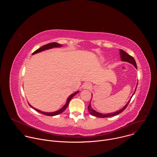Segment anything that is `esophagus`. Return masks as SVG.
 <instances>
[{"label": "esophagus", "mask_w": 157, "mask_h": 157, "mask_svg": "<svg viewBox=\"0 0 157 157\" xmlns=\"http://www.w3.org/2000/svg\"><path fill=\"white\" fill-rule=\"evenodd\" d=\"M91 87V84L89 82H85L82 85V88L84 89H90Z\"/></svg>", "instance_id": "esophagus-1"}]
</instances>
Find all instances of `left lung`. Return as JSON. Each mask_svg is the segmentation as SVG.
<instances>
[{
	"mask_svg": "<svg viewBox=\"0 0 157 157\" xmlns=\"http://www.w3.org/2000/svg\"><path fill=\"white\" fill-rule=\"evenodd\" d=\"M120 51V56H121V60L122 61H127V62H128L131 64H132L134 66L136 67V68H137V64H136V62L135 61V59H134V58L129 55L128 53H127L126 52H125L124 50H119ZM136 89H137V87H136ZM136 92V91H135ZM134 93L133 94V95L134 94ZM132 95V96H133ZM132 96L131 97V98H132ZM131 98L128 101V102L126 104V105L121 110H119V111H117L116 112V113H110V114H101V113H98V112L95 111L93 109H92V107H91V104H89V105H88L87 107V109H88V111L89 113H90L92 116H96V117H101V118H103V117H112V116H116V115H118L119 114L121 113L122 111H124L126 107H127L128 103L130 102V100H131Z\"/></svg>",
	"mask_w": 157,
	"mask_h": 157,
	"instance_id": "1",
	"label": "left lung"
}]
</instances>
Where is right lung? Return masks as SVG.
<instances>
[{
  "label": "right lung",
  "instance_id": "add662e5",
  "mask_svg": "<svg viewBox=\"0 0 157 157\" xmlns=\"http://www.w3.org/2000/svg\"><path fill=\"white\" fill-rule=\"evenodd\" d=\"M61 46H62L61 44H59V43H55V42L50 43H48V44H44V45L42 46L41 48L37 49L36 51H35V52L33 53L32 55H34V54L37 53H38V52H41L44 51V50H48V49L52 48L60 47H61ZM78 93V91L75 92V93H73V94H72L71 95H70V96H69V98H68V99H67V102H66V103L65 104V105H64L61 109H59V110L56 111V112H53V113H44V112H42V111H41V110H38V109H36L33 107H32V105H30V104H29V105H30V106L31 107H32L33 109H34L35 110H36L37 112H38V113H40V114H44V115H46V116H56V115H58V114L62 113L63 111H64V110L66 109V107H68L70 100H71V99H72V98H73Z\"/></svg>",
  "mask_w": 157,
  "mask_h": 157
}]
</instances>
